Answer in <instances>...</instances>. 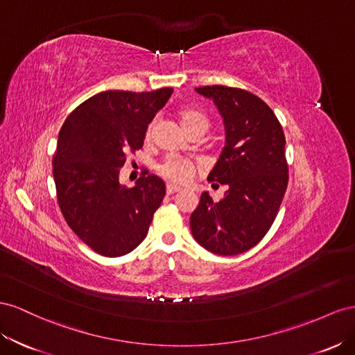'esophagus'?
Wrapping results in <instances>:
<instances>
[{"instance_id": "obj_1", "label": "esophagus", "mask_w": 355, "mask_h": 355, "mask_svg": "<svg viewBox=\"0 0 355 355\" xmlns=\"http://www.w3.org/2000/svg\"><path fill=\"white\" fill-rule=\"evenodd\" d=\"M181 189L180 187H177V186H174V184H168L166 186V193L168 195H174V193H177V191H180Z\"/></svg>"}]
</instances>
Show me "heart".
I'll use <instances>...</instances> for the list:
<instances>
[{
  "label": "heart",
  "mask_w": 355,
  "mask_h": 355,
  "mask_svg": "<svg viewBox=\"0 0 355 355\" xmlns=\"http://www.w3.org/2000/svg\"><path fill=\"white\" fill-rule=\"evenodd\" d=\"M180 120L181 125L184 126V129L193 128V126H202V128H208L209 120L208 117L202 113L199 110L195 108H184L180 111ZM151 132H153V123H151L147 128L146 137L150 138ZM196 166L193 162L184 156H178V155H169L162 164L159 165V172L162 177H165L166 180L172 181V183L177 184H186L191 180V177L195 175Z\"/></svg>",
  "instance_id": "heart-1"
}]
</instances>
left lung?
<instances>
[{
	"mask_svg": "<svg viewBox=\"0 0 355 355\" xmlns=\"http://www.w3.org/2000/svg\"><path fill=\"white\" fill-rule=\"evenodd\" d=\"M223 116L226 146L208 175L214 189L226 184L218 202L204 191L190 216L198 244L220 256H236L263 239L275 220L288 184L286 137L269 105L248 90L196 87Z\"/></svg>",
	"mask_w": 355,
	"mask_h": 355,
	"instance_id": "left-lung-1",
	"label": "left lung"
}]
</instances>
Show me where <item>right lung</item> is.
Wrapping results in <instances>:
<instances>
[{"mask_svg": "<svg viewBox=\"0 0 355 355\" xmlns=\"http://www.w3.org/2000/svg\"><path fill=\"white\" fill-rule=\"evenodd\" d=\"M172 92H101L59 130L52 160L58 204L71 230L101 256L120 257L137 248L164 200L159 177L143 175L126 187L119 174L130 151L143 147L148 123Z\"/></svg>", "mask_w": 355, "mask_h": 355, "instance_id": "add662e5", "label": "right lung"}]
</instances>
